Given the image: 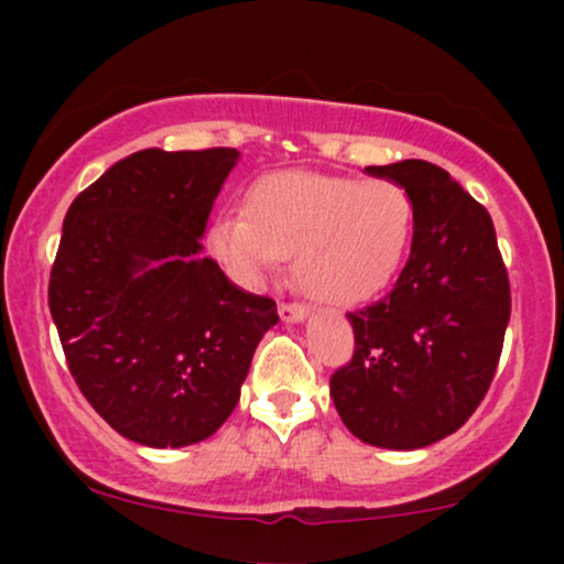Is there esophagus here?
<instances>
[{"instance_id": "1", "label": "esophagus", "mask_w": 564, "mask_h": 564, "mask_svg": "<svg viewBox=\"0 0 564 564\" xmlns=\"http://www.w3.org/2000/svg\"><path fill=\"white\" fill-rule=\"evenodd\" d=\"M278 315H281L283 323H302L304 318L310 315V310L304 307V304H291V302H283L281 307H278Z\"/></svg>"}]
</instances>
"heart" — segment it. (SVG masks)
I'll list each match as a JSON object with an SVG mask.
<instances>
[{"instance_id": "1", "label": "heart", "mask_w": 564, "mask_h": 564, "mask_svg": "<svg viewBox=\"0 0 564 564\" xmlns=\"http://www.w3.org/2000/svg\"><path fill=\"white\" fill-rule=\"evenodd\" d=\"M413 230L416 204L394 180L291 170L257 180L243 212L215 217L206 243L246 286H260L296 254V281L313 300L355 307L390 289Z\"/></svg>"}]
</instances>
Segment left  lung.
<instances>
[{
    "instance_id": "obj_1",
    "label": "left lung",
    "mask_w": 564,
    "mask_h": 564,
    "mask_svg": "<svg viewBox=\"0 0 564 564\" xmlns=\"http://www.w3.org/2000/svg\"><path fill=\"white\" fill-rule=\"evenodd\" d=\"M366 172L411 193L416 230L390 294L347 315L355 352L332 377V400L364 443L416 451L453 435L488 392L509 278L488 209L448 172L419 159Z\"/></svg>"
}]
</instances>
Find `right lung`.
<instances>
[{
  "label": "right lung",
  "instance_id": "right-lung-1",
  "mask_svg": "<svg viewBox=\"0 0 564 564\" xmlns=\"http://www.w3.org/2000/svg\"><path fill=\"white\" fill-rule=\"evenodd\" d=\"M236 148H148L70 204L50 275L68 371L119 435L183 448L215 435L241 398L275 302L200 257Z\"/></svg>",
  "mask_w": 564,
  "mask_h": 564
}]
</instances>
